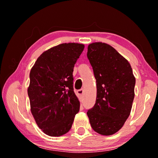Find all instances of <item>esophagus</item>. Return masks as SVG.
<instances>
[{
  "instance_id": "esophagus-1",
  "label": "esophagus",
  "mask_w": 158,
  "mask_h": 158,
  "mask_svg": "<svg viewBox=\"0 0 158 158\" xmlns=\"http://www.w3.org/2000/svg\"><path fill=\"white\" fill-rule=\"evenodd\" d=\"M83 94H84V90L83 89L77 90V96H79V98L80 99H81L82 98H83Z\"/></svg>"
}]
</instances>
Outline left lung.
<instances>
[{
  "label": "left lung",
  "mask_w": 158,
  "mask_h": 158,
  "mask_svg": "<svg viewBox=\"0 0 158 158\" xmlns=\"http://www.w3.org/2000/svg\"><path fill=\"white\" fill-rule=\"evenodd\" d=\"M87 57L96 80V101L87 115L97 133L109 136L124 124L135 98V77L129 62L114 47L102 42L88 47Z\"/></svg>",
  "instance_id": "1"
}]
</instances>
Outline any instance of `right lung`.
Wrapping results in <instances>:
<instances>
[{"label":"right lung","mask_w":158,"mask_h":158,"mask_svg":"<svg viewBox=\"0 0 158 158\" xmlns=\"http://www.w3.org/2000/svg\"><path fill=\"white\" fill-rule=\"evenodd\" d=\"M84 47L64 43L52 47L37 58L30 72L28 96L31 112L38 127L50 137L68 132L79 111L73 72Z\"/></svg>","instance_id":"right-lung-1"}]
</instances>
